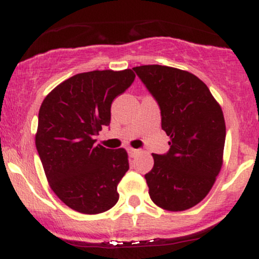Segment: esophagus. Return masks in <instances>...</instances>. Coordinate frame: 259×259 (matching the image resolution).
<instances>
[{
  "instance_id": "34e87169",
  "label": "esophagus",
  "mask_w": 259,
  "mask_h": 259,
  "mask_svg": "<svg viewBox=\"0 0 259 259\" xmlns=\"http://www.w3.org/2000/svg\"><path fill=\"white\" fill-rule=\"evenodd\" d=\"M127 152H129L130 156L134 157V156H136V154H138V153L140 152V151H139V150H135V148L130 147V148H127Z\"/></svg>"
}]
</instances>
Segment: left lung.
<instances>
[{"instance_id": "8db88e82", "label": "left lung", "mask_w": 259, "mask_h": 259, "mask_svg": "<svg viewBox=\"0 0 259 259\" xmlns=\"http://www.w3.org/2000/svg\"><path fill=\"white\" fill-rule=\"evenodd\" d=\"M158 102L162 129L170 138L167 154L152 153L145 175L154 204L181 212L203 200L223 165L225 120L207 85L192 73L167 65L133 68Z\"/></svg>"}]
</instances>
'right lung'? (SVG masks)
Segmentation results:
<instances>
[{"label":"right lung","instance_id":"add662e5","mask_svg":"<svg viewBox=\"0 0 259 259\" xmlns=\"http://www.w3.org/2000/svg\"><path fill=\"white\" fill-rule=\"evenodd\" d=\"M135 73L94 70L64 80L45 97L35 134L49 185L68 207L99 214L119 200L117 187L129 169L124 148L96 145L111 123L113 100L133 84Z\"/></svg>","mask_w":259,"mask_h":259}]
</instances>
